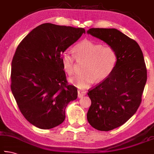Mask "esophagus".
Returning <instances> with one entry per match:
<instances>
[{
	"label": "esophagus",
	"mask_w": 154,
	"mask_h": 154,
	"mask_svg": "<svg viewBox=\"0 0 154 154\" xmlns=\"http://www.w3.org/2000/svg\"><path fill=\"white\" fill-rule=\"evenodd\" d=\"M77 94H78V97H79V98H82V97H83L85 95V91L83 90H78Z\"/></svg>",
	"instance_id": "esophagus-1"
}]
</instances>
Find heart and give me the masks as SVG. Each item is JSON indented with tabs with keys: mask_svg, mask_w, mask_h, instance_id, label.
<instances>
[{
	"mask_svg": "<svg viewBox=\"0 0 154 154\" xmlns=\"http://www.w3.org/2000/svg\"><path fill=\"white\" fill-rule=\"evenodd\" d=\"M75 58L86 60L83 74L69 78L71 84L80 89L88 88L97 81L105 79L111 74L117 63V54L112 47L104 46L100 43L84 40L73 48ZM75 57L72 54L64 52L60 61L66 73L71 75L75 72Z\"/></svg>",
	"mask_w": 154,
	"mask_h": 154,
	"instance_id": "b5f03b06",
	"label": "heart"
}]
</instances>
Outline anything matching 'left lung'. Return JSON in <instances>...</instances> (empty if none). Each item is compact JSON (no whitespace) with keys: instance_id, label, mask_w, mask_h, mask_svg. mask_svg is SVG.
<instances>
[{"instance_id":"8db88e82","label":"left lung","mask_w":154,"mask_h":154,"mask_svg":"<svg viewBox=\"0 0 154 154\" xmlns=\"http://www.w3.org/2000/svg\"><path fill=\"white\" fill-rule=\"evenodd\" d=\"M87 33L112 47L117 54L113 71L88 93L91 101L87 114L89 123L97 130L108 131L125 124L137 110L147 69L139 44L119 30L91 28Z\"/></svg>"}]
</instances>
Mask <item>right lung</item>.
I'll return each mask as SVG.
<instances>
[{
  "label": "right lung",
  "instance_id": "add662e5",
  "mask_svg": "<svg viewBox=\"0 0 154 154\" xmlns=\"http://www.w3.org/2000/svg\"><path fill=\"white\" fill-rule=\"evenodd\" d=\"M83 28L43 23L19 44L11 63V88L18 107L31 124L50 129L65 119V108L77 97L67 85L60 57L79 40Z\"/></svg>",
  "mask_w": 154,
  "mask_h": 154
}]
</instances>
